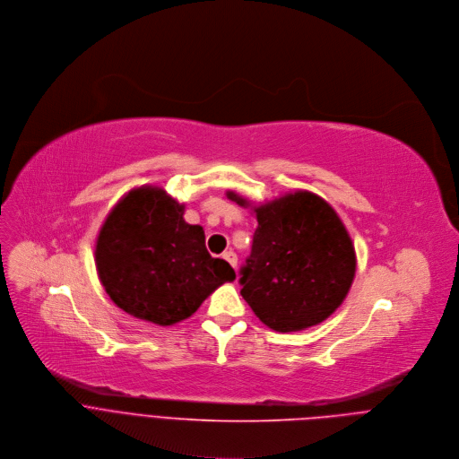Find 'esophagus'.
<instances>
[{
    "label": "esophagus",
    "instance_id": "1",
    "mask_svg": "<svg viewBox=\"0 0 459 459\" xmlns=\"http://www.w3.org/2000/svg\"><path fill=\"white\" fill-rule=\"evenodd\" d=\"M222 258L228 260L233 267L237 265V255H235V251H231V249H230V251H224V253H222Z\"/></svg>",
    "mask_w": 459,
    "mask_h": 459
}]
</instances>
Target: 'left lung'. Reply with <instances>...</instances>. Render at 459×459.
Instances as JSON below:
<instances>
[{
	"mask_svg": "<svg viewBox=\"0 0 459 459\" xmlns=\"http://www.w3.org/2000/svg\"><path fill=\"white\" fill-rule=\"evenodd\" d=\"M240 206L249 203L233 192ZM258 226L240 267V295L273 331H302L343 302L356 271L351 237L336 212L311 192L255 208Z\"/></svg>",
	"mask_w": 459,
	"mask_h": 459,
	"instance_id": "8db88e82",
	"label": "left lung"
}]
</instances>
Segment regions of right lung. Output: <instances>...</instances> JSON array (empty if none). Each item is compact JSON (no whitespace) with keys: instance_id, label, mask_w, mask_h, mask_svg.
<instances>
[{"instance_id":"1","label":"right lung","mask_w":459,"mask_h":459,"mask_svg":"<svg viewBox=\"0 0 459 459\" xmlns=\"http://www.w3.org/2000/svg\"><path fill=\"white\" fill-rule=\"evenodd\" d=\"M160 188L125 195L107 217L96 244L101 284L117 307L157 325L192 316L233 267L206 249L201 226Z\"/></svg>"}]
</instances>
